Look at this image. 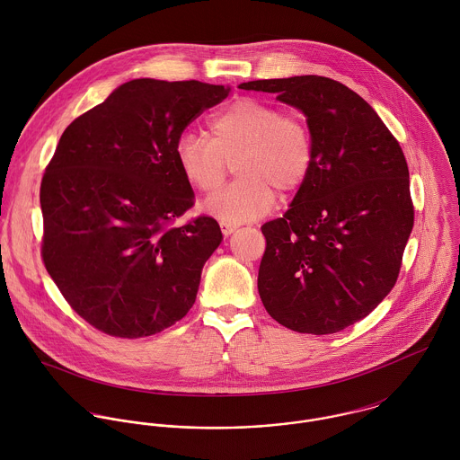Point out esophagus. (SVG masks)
<instances>
[{"instance_id":"34e87169","label":"esophagus","mask_w":460,"mask_h":460,"mask_svg":"<svg viewBox=\"0 0 460 460\" xmlns=\"http://www.w3.org/2000/svg\"><path fill=\"white\" fill-rule=\"evenodd\" d=\"M239 226L237 225H234V223H221V230H223V234L228 237V235H232L235 230H237Z\"/></svg>"}]
</instances>
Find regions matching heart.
<instances>
[{
	"label": "heart",
	"mask_w": 460,
	"mask_h": 460,
	"mask_svg": "<svg viewBox=\"0 0 460 460\" xmlns=\"http://www.w3.org/2000/svg\"><path fill=\"white\" fill-rule=\"evenodd\" d=\"M177 164L190 186L210 193L221 186L228 161L239 177L205 201L225 223H246L269 214L278 193H296L314 164V139L303 117L281 113L255 97H239L217 110L207 136L186 132L177 141Z\"/></svg>",
	"instance_id": "1"
}]
</instances>
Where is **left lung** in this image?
<instances>
[{"label": "left lung", "instance_id": "8db88e82", "mask_svg": "<svg viewBox=\"0 0 460 460\" xmlns=\"http://www.w3.org/2000/svg\"><path fill=\"white\" fill-rule=\"evenodd\" d=\"M306 115L314 164L283 217L262 226L259 294L285 328L329 334L365 319L394 288L414 225L409 170L374 108L323 75L259 79Z\"/></svg>", "mask_w": 460, "mask_h": 460}]
</instances>
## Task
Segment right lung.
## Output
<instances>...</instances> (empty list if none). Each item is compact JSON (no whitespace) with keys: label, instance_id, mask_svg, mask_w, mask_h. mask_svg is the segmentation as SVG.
<instances>
[{"label":"right lung","instance_id":"right-lung-1","mask_svg":"<svg viewBox=\"0 0 460 460\" xmlns=\"http://www.w3.org/2000/svg\"><path fill=\"white\" fill-rule=\"evenodd\" d=\"M230 88L132 79L66 128L40 184L42 261L70 308L117 338L179 323L195 305L217 221L195 205L177 141Z\"/></svg>","mask_w":460,"mask_h":460}]
</instances>
